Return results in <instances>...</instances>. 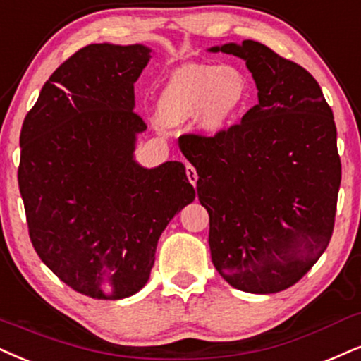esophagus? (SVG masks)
<instances>
[{
  "instance_id": "1",
  "label": "esophagus",
  "mask_w": 361,
  "mask_h": 361,
  "mask_svg": "<svg viewBox=\"0 0 361 361\" xmlns=\"http://www.w3.org/2000/svg\"><path fill=\"white\" fill-rule=\"evenodd\" d=\"M185 172H188L189 182L195 188V184H197V171L192 166H185Z\"/></svg>"
}]
</instances>
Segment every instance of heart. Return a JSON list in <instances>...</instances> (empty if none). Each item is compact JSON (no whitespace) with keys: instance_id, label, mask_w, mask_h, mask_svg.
Here are the masks:
<instances>
[{"instance_id":"b5f03b06","label":"heart","mask_w":361,"mask_h":361,"mask_svg":"<svg viewBox=\"0 0 361 361\" xmlns=\"http://www.w3.org/2000/svg\"><path fill=\"white\" fill-rule=\"evenodd\" d=\"M249 97L247 78L233 65H185L171 75L155 104L160 127H173L194 117L206 137L228 132Z\"/></svg>"}]
</instances>
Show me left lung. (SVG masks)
Returning a JSON list of instances; mask_svg holds the SVG:
<instances>
[{
	"instance_id": "left-lung-1",
	"label": "left lung",
	"mask_w": 361,
	"mask_h": 361,
	"mask_svg": "<svg viewBox=\"0 0 361 361\" xmlns=\"http://www.w3.org/2000/svg\"><path fill=\"white\" fill-rule=\"evenodd\" d=\"M246 61L257 105L219 137L182 135L209 212L217 273L255 295L283 291L319 259L335 226L341 162L318 82L266 44L211 47Z\"/></svg>"
}]
</instances>
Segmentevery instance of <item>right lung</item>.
Here are the masks:
<instances>
[{
	"instance_id": "add662e5",
	"label": "right lung",
	"mask_w": 361,
	"mask_h": 361,
	"mask_svg": "<svg viewBox=\"0 0 361 361\" xmlns=\"http://www.w3.org/2000/svg\"><path fill=\"white\" fill-rule=\"evenodd\" d=\"M145 44L93 43L44 83L21 127L18 184L30 239L61 281L122 300L149 281L160 234L195 199L182 162L142 167L133 83Z\"/></svg>"
}]
</instances>
